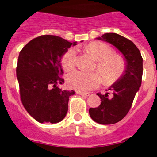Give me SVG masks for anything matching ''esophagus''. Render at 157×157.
I'll return each mask as SVG.
<instances>
[{"mask_svg":"<svg viewBox=\"0 0 157 157\" xmlns=\"http://www.w3.org/2000/svg\"><path fill=\"white\" fill-rule=\"evenodd\" d=\"M77 94H79V95H82V97H85V98H87V97L90 96V94H89V93H83V92H80V91H78Z\"/></svg>","mask_w":157,"mask_h":157,"instance_id":"1","label":"esophagus"}]
</instances>
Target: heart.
Masks as SVG:
<instances>
[{"instance_id": "heart-1", "label": "heart", "mask_w": 157, "mask_h": 157, "mask_svg": "<svg viewBox=\"0 0 157 157\" xmlns=\"http://www.w3.org/2000/svg\"><path fill=\"white\" fill-rule=\"evenodd\" d=\"M97 59V69L101 73L105 84L110 85L116 82L123 75L126 69L124 59L113 50L109 45L101 41L90 43L86 48ZM77 52L75 48L67 51L61 59V64L65 71L72 70L77 63ZM69 86L79 91H88L95 89L101 84V77L98 72L75 71L67 77Z\"/></svg>"}]
</instances>
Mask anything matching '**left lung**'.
I'll return each instance as SVG.
<instances>
[{
  "instance_id": "left-lung-1",
  "label": "left lung",
  "mask_w": 157,
  "mask_h": 157,
  "mask_svg": "<svg viewBox=\"0 0 157 157\" xmlns=\"http://www.w3.org/2000/svg\"><path fill=\"white\" fill-rule=\"evenodd\" d=\"M97 39L114 45L123 54L126 60L123 75L109 88L112 94L111 95L108 92L105 94H97L101 99V104L98 108H90L89 110L90 116L96 123L103 125L114 124L127 116L136 93L141 86L143 59L134 43L120 34L107 33L97 37Z\"/></svg>"
}]
</instances>
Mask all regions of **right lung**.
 Instances as JSON below:
<instances>
[{"label":"right lung","mask_w":157,"mask_h":157,"mask_svg":"<svg viewBox=\"0 0 157 157\" xmlns=\"http://www.w3.org/2000/svg\"><path fill=\"white\" fill-rule=\"evenodd\" d=\"M62 37L41 35L23 48L18 58L16 76L25 109L39 123H56L68 110L70 96L75 91L57 86L64 82L61 58L71 45Z\"/></svg>","instance_id":"obj_1"}]
</instances>
